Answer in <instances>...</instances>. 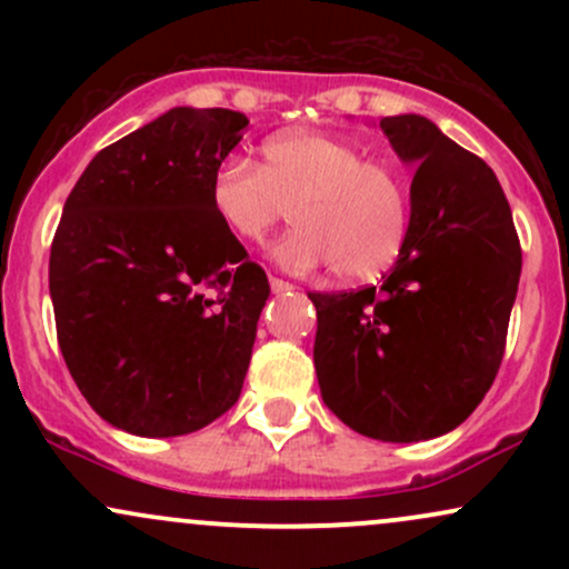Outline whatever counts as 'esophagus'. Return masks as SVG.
<instances>
[{
	"label": "esophagus",
	"instance_id": "1",
	"mask_svg": "<svg viewBox=\"0 0 569 569\" xmlns=\"http://www.w3.org/2000/svg\"><path fill=\"white\" fill-rule=\"evenodd\" d=\"M270 289L272 293H286V291H293V283H289V280L283 278H270Z\"/></svg>",
	"mask_w": 569,
	"mask_h": 569
}]
</instances>
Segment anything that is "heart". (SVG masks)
Wrapping results in <instances>:
<instances>
[{
  "label": "heart",
  "instance_id": "heart-1",
  "mask_svg": "<svg viewBox=\"0 0 569 569\" xmlns=\"http://www.w3.org/2000/svg\"><path fill=\"white\" fill-rule=\"evenodd\" d=\"M286 202L293 227L272 246L286 270L331 264L337 278L367 280L388 270L407 243V176L393 160L367 158L342 136L278 133L262 143L259 166L230 154L208 179V206L238 243H262Z\"/></svg>",
  "mask_w": 569,
  "mask_h": 569
}]
</instances>
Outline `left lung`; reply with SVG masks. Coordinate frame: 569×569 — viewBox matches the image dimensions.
<instances>
[{
	"instance_id": "left-lung-1",
	"label": "left lung",
	"mask_w": 569,
	"mask_h": 569,
	"mask_svg": "<svg viewBox=\"0 0 569 569\" xmlns=\"http://www.w3.org/2000/svg\"><path fill=\"white\" fill-rule=\"evenodd\" d=\"M407 166V243L382 286L307 293L318 310L316 375L323 403L356 433L426 441L479 407L498 377L519 289L511 206L485 160L428 117H382Z\"/></svg>"
}]
</instances>
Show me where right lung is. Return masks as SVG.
<instances>
[{
	"mask_svg": "<svg viewBox=\"0 0 569 569\" xmlns=\"http://www.w3.org/2000/svg\"><path fill=\"white\" fill-rule=\"evenodd\" d=\"M232 109L176 107L90 160L50 248L63 361L109 426L168 439L238 401L270 297L208 206L243 139Z\"/></svg>",
	"mask_w": 569,
	"mask_h": 569,
	"instance_id": "add662e5",
	"label": "right lung"
}]
</instances>
